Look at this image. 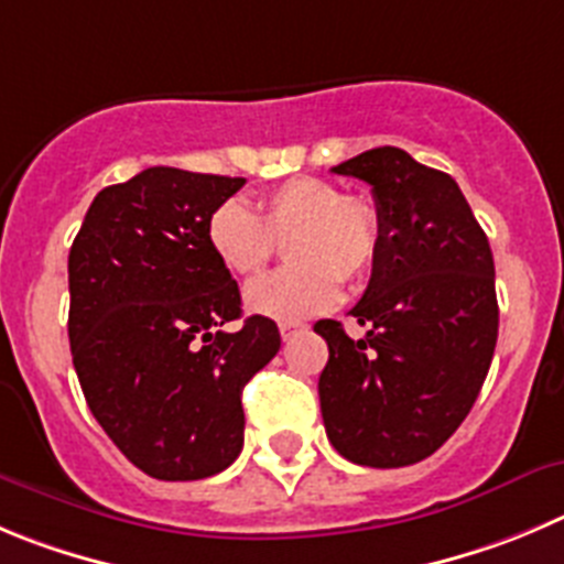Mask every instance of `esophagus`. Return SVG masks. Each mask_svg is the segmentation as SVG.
Returning a JSON list of instances; mask_svg holds the SVG:
<instances>
[{
    "mask_svg": "<svg viewBox=\"0 0 564 564\" xmlns=\"http://www.w3.org/2000/svg\"><path fill=\"white\" fill-rule=\"evenodd\" d=\"M300 330H306V323H300V319H292V323H281L283 341H289L294 334H300Z\"/></svg>",
    "mask_w": 564,
    "mask_h": 564,
    "instance_id": "1",
    "label": "esophagus"
}]
</instances>
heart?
<instances>
[{
	"instance_id": "heart-1",
	"label": "heart",
	"mask_w": 564,
	"mask_h": 564,
	"mask_svg": "<svg viewBox=\"0 0 564 564\" xmlns=\"http://www.w3.org/2000/svg\"><path fill=\"white\" fill-rule=\"evenodd\" d=\"M258 214L236 199L217 205L205 239L219 264L234 275H252L286 241L292 267L270 272L245 289V306L258 317L306 319L336 306L345 281H361L381 252L383 223L376 203L341 194L319 177H292L261 194Z\"/></svg>"
}]
</instances>
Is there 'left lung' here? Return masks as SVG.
<instances>
[{
  "mask_svg": "<svg viewBox=\"0 0 564 564\" xmlns=\"http://www.w3.org/2000/svg\"><path fill=\"white\" fill-rule=\"evenodd\" d=\"M334 172L370 183L383 239L350 308L367 334L314 325L328 341L323 423L345 459L406 467L434 454L481 392L498 339L492 250L454 177L406 150L376 147Z\"/></svg>",
  "mask_w": 564,
  "mask_h": 564,
  "instance_id": "obj_1",
  "label": "left lung"
}]
</instances>
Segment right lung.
<instances>
[{"instance_id": "add662e5", "label": "right lung", "mask_w": 564, "mask_h": 564, "mask_svg": "<svg viewBox=\"0 0 564 564\" xmlns=\"http://www.w3.org/2000/svg\"><path fill=\"white\" fill-rule=\"evenodd\" d=\"M245 177L150 166L94 197L68 252V341L83 394L147 476L197 481L245 445L241 389L281 347L247 317L205 225Z\"/></svg>"}]
</instances>
